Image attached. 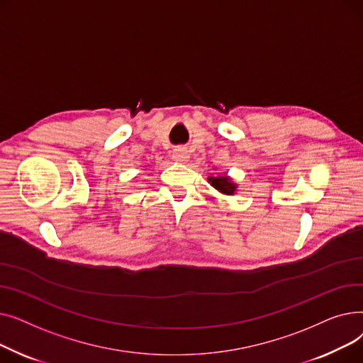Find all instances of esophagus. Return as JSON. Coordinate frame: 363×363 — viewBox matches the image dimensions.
Masks as SVG:
<instances>
[{
	"instance_id": "esophagus-1",
	"label": "esophagus",
	"mask_w": 363,
	"mask_h": 363,
	"mask_svg": "<svg viewBox=\"0 0 363 363\" xmlns=\"http://www.w3.org/2000/svg\"><path fill=\"white\" fill-rule=\"evenodd\" d=\"M189 155H188V150L185 147H177L172 151V159L178 163H185L188 160Z\"/></svg>"
}]
</instances>
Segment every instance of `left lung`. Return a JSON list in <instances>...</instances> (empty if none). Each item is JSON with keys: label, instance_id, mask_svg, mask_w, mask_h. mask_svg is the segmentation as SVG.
<instances>
[{"label": "left lung", "instance_id": "1", "mask_svg": "<svg viewBox=\"0 0 363 363\" xmlns=\"http://www.w3.org/2000/svg\"><path fill=\"white\" fill-rule=\"evenodd\" d=\"M208 182L213 188H216L218 191L223 194H233L235 191V185L231 182V179L228 177H216V178H208Z\"/></svg>", "mask_w": 363, "mask_h": 363}]
</instances>
